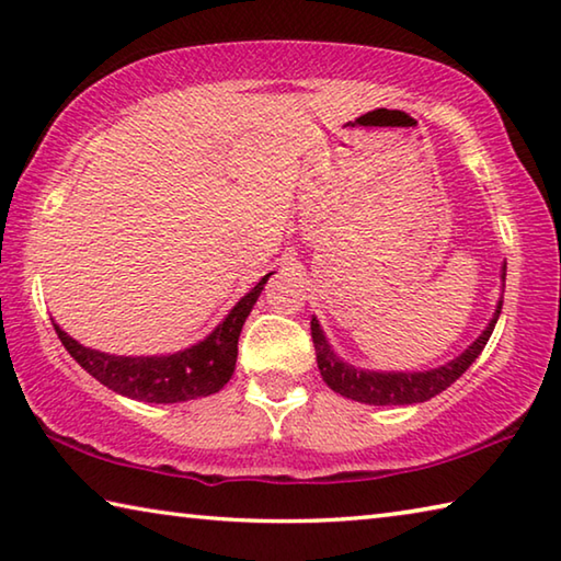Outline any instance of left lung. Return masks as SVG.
<instances>
[{"label": "left lung", "instance_id": "obj_1", "mask_svg": "<svg viewBox=\"0 0 561 561\" xmlns=\"http://www.w3.org/2000/svg\"><path fill=\"white\" fill-rule=\"evenodd\" d=\"M505 274L507 264H502V287H505ZM500 311L502 297L497 301L490 324L482 329V334L474 339L460 356H455L445 366L428 368V371H371V368H358L354 364H348V360L341 358L336 351L331 348L319 319L311 317V339H314L321 378H324V383L331 391L368 405H411L431 401L433 396L443 393L450 383L458 381V378L472 366V360L482 354V348H485L492 336V329L497 324Z\"/></svg>", "mask_w": 561, "mask_h": 561}]
</instances>
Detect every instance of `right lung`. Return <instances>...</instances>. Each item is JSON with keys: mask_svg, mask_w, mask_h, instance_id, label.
Listing matches in <instances>:
<instances>
[{"mask_svg": "<svg viewBox=\"0 0 561 561\" xmlns=\"http://www.w3.org/2000/svg\"><path fill=\"white\" fill-rule=\"evenodd\" d=\"M272 274V272H270ZM270 274L254 284L244 297L234 304L220 324L203 341L175 354L160 356H116L79 344L66 331L54 324L64 348L76 358L83 371L111 391L128 396L144 403H183L193 398L213 396L230 381L237 364V341H240L244 319L267 284Z\"/></svg>", "mask_w": 561, "mask_h": 561, "instance_id": "obj_1", "label": "right lung"}]
</instances>
